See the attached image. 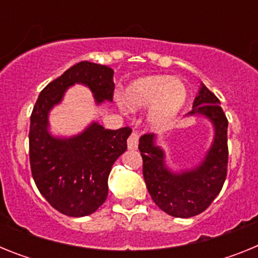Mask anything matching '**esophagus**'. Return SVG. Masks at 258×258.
I'll list each match as a JSON object with an SVG mask.
<instances>
[{
    "label": "esophagus",
    "mask_w": 258,
    "mask_h": 258,
    "mask_svg": "<svg viewBox=\"0 0 258 258\" xmlns=\"http://www.w3.org/2000/svg\"><path fill=\"white\" fill-rule=\"evenodd\" d=\"M138 133L137 132H133L131 134V137L127 138V149L129 150H137L138 149Z\"/></svg>",
    "instance_id": "34e87169"
}]
</instances>
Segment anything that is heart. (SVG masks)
Listing matches in <instances>:
<instances>
[{"mask_svg": "<svg viewBox=\"0 0 258 258\" xmlns=\"http://www.w3.org/2000/svg\"><path fill=\"white\" fill-rule=\"evenodd\" d=\"M190 88L183 80L168 75H147L133 80L122 92V103L129 111H147L152 131H168L178 120L190 101Z\"/></svg>", "mask_w": 258, "mask_h": 258, "instance_id": "obj_1", "label": "heart"}]
</instances>
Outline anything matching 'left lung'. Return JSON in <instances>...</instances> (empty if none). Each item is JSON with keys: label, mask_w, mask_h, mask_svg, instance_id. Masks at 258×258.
Masks as SVG:
<instances>
[{"label": "left lung", "mask_w": 258, "mask_h": 258, "mask_svg": "<svg viewBox=\"0 0 258 258\" xmlns=\"http://www.w3.org/2000/svg\"><path fill=\"white\" fill-rule=\"evenodd\" d=\"M187 117H204L213 126V140L199 164L173 169L157 137L140 140L143 177L152 200L161 211L178 218L194 217L206 211L220 194L227 173V118L218 99L204 84L194 99Z\"/></svg>", "instance_id": "8db88e82"}]
</instances>
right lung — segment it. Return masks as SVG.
<instances>
[{
  "instance_id": "right-lung-1",
  "label": "right lung",
  "mask_w": 258,
  "mask_h": 258,
  "mask_svg": "<svg viewBox=\"0 0 258 258\" xmlns=\"http://www.w3.org/2000/svg\"><path fill=\"white\" fill-rule=\"evenodd\" d=\"M76 84L93 93L97 106L112 102L115 84L111 68L90 61L68 68L45 86L33 107L29 161L36 186L50 206L70 217H84L106 202L109 172L126 151L132 129L109 131L92 121L75 136H54L50 132V112Z\"/></svg>"
}]
</instances>
